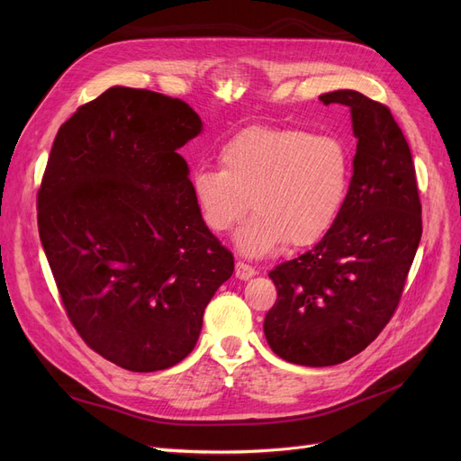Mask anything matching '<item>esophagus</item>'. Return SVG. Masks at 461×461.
I'll list each match as a JSON object with an SVG mask.
<instances>
[{"label":"esophagus","instance_id":"1","mask_svg":"<svg viewBox=\"0 0 461 461\" xmlns=\"http://www.w3.org/2000/svg\"><path fill=\"white\" fill-rule=\"evenodd\" d=\"M254 275H256V269L250 267L249 263H245V261H237V263H235V276H237L239 280H249V278H252Z\"/></svg>","mask_w":461,"mask_h":461}]
</instances>
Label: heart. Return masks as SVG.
Here are the masks:
<instances>
[{
    "mask_svg": "<svg viewBox=\"0 0 461 461\" xmlns=\"http://www.w3.org/2000/svg\"><path fill=\"white\" fill-rule=\"evenodd\" d=\"M218 166L190 176L194 203L205 228L228 233L250 209L254 216L235 233L247 258L275 252L285 240L306 247L320 240L340 211L349 157L330 134L301 129L250 127L226 140Z\"/></svg>",
    "mask_w": 461,
    "mask_h": 461,
    "instance_id": "obj_1",
    "label": "heart"
}]
</instances>
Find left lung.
Returning <instances> with one entry per match:
<instances>
[{
	"label": "left lung",
	"mask_w": 461,
	"mask_h": 461,
	"mask_svg": "<svg viewBox=\"0 0 461 461\" xmlns=\"http://www.w3.org/2000/svg\"><path fill=\"white\" fill-rule=\"evenodd\" d=\"M320 101L351 112L349 190L320 243L269 273L278 299L263 321L271 349L301 366L340 365L375 340L422 235L413 158L391 110L353 89Z\"/></svg>",
	"instance_id": "obj_1"
}]
</instances>
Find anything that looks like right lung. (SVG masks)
Instances as JSON below:
<instances>
[{"label": "right lung", "mask_w": 461, "mask_h": 461, "mask_svg": "<svg viewBox=\"0 0 461 461\" xmlns=\"http://www.w3.org/2000/svg\"><path fill=\"white\" fill-rule=\"evenodd\" d=\"M186 103L113 86L61 125L37 196L39 235L84 342L131 372L181 362L233 256L202 222L179 148Z\"/></svg>", "instance_id": "right-lung-1"}]
</instances>
